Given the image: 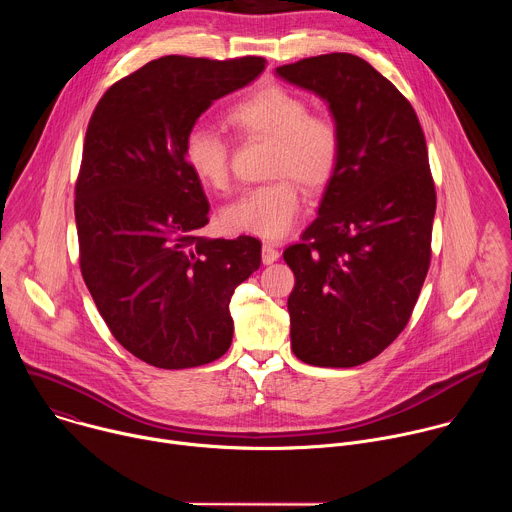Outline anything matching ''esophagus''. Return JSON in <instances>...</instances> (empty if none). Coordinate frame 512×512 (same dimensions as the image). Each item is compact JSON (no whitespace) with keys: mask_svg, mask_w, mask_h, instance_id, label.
I'll return each mask as SVG.
<instances>
[{"mask_svg":"<svg viewBox=\"0 0 512 512\" xmlns=\"http://www.w3.org/2000/svg\"><path fill=\"white\" fill-rule=\"evenodd\" d=\"M261 259L265 265H271L279 259V251L271 245V243H263V249H261Z\"/></svg>","mask_w":512,"mask_h":512,"instance_id":"obj_1","label":"esophagus"}]
</instances>
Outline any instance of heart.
<instances>
[{
    "label": "heart",
    "mask_w": 512,
    "mask_h": 512,
    "mask_svg": "<svg viewBox=\"0 0 512 512\" xmlns=\"http://www.w3.org/2000/svg\"><path fill=\"white\" fill-rule=\"evenodd\" d=\"M229 123L243 135L273 139L271 184L245 190L221 210L229 233L279 239L294 225L302 196L296 178L308 190H322L334 178L342 137L328 117L310 115L308 103L279 85L263 87L229 111ZM184 160L190 172L214 190L229 184V143L212 127L196 125L186 133Z\"/></svg>",
    "instance_id": "heart-1"
}]
</instances>
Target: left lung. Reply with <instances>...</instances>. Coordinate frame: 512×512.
<instances>
[{
  "label": "left lung",
  "mask_w": 512,
  "mask_h": 512,
  "mask_svg": "<svg viewBox=\"0 0 512 512\" xmlns=\"http://www.w3.org/2000/svg\"><path fill=\"white\" fill-rule=\"evenodd\" d=\"M275 72L318 95L342 137L316 221L283 251L296 275L291 350L314 367H358L407 326L429 269L435 188L425 137L411 103L354 54Z\"/></svg>",
  "instance_id": "1"
}]
</instances>
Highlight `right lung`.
<instances>
[{
    "label": "right lung",
    "instance_id": "1",
    "mask_svg": "<svg viewBox=\"0 0 512 512\" xmlns=\"http://www.w3.org/2000/svg\"><path fill=\"white\" fill-rule=\"evenodd\" d=\"M265 64L162 56L115 83L89 121L75 192L83 279L115 340L152 367H200L233 342L231 296L259 269L261 243L200 237L210 206L184 139Z\"/></svg>",
    "mask_w": 512,
    "mask_h": 512
}]
</instances>
